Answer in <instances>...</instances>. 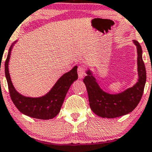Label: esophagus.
I'll return each mask as SVG.
<instances>
[{
  "mask_svg": "<svg viewBox=\"0 0 152 152\" xmlns=\"http://www.w3.org/2000/svg\"><path fill=\"white\" fill-rule=\"evenodd\" d=\"M77 73H78V76L79 78L82 79L84 77V76L85 75L86 72H85V68H84V66H80L77 68Z\"/></svg>",
  "mask_w": 152,
  "mask_h": 152,
  "instance_id": "obj_1",
  "label": "esophagus"
}]
</instances>
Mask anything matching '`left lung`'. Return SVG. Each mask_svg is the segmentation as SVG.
Segmentation results:
<instances>
[{"mask_svg": "<svg viewBox=\"0 0 152 152\" xmlns=\"http://www.w3.org/2000/svg\"><path fill=\"white\" fill-rule=\"evenodd\" d=\"M133 42L137 50L138 82L133 87L118 94H109L98 86L89 70L83 80L88 96L91 109L96 115L103 118H116L127 115L137 107L142 96L146 82V68L142 60V50L140 43Z\"/></svg>", "mask_w": 152, "mask_h": 152, "instance_id": "left-lung-1", "label": "left lung"}]
</instances>
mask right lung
<instances>
[{
    "label": "right lung",
    "mask_w": 152,
    "mask_h": 152,
    "mask_svg": "<svg viewBox=\"0 0 152 152\" xmlns=\"http://www.w3.org/2000/svg\"><path fill=\"white\" fill-rule=\"evenodd\" d=\"M12 46L10 48L5 63V73L13 103L21 113L30 117L44 120L55 117L60 112L69 88L77 80V67L75 66L70 71L65 73L45 96L40 98L25 97L15 90L10 77L8 63Z\"/></svg>",
    "instance_id": "add662e5"
}]
</instances>
